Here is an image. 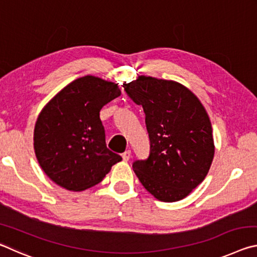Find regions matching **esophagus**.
Here are the masks:
<instances>
[{"instance_id":"esophagus-1","label":"esophagus","mask_w":257,"mask_h":257,"mask_svg":"<svg viewBox=\"0 0 257 257\" xmlns=\"http://www.w3.org/2000/svg\"><path fill=\"white\" fill-rule=\"evenodd\" d=\"M130 156H132V151H125L124 153H122V159H123V161H125V162H127V161H129V159H130Z\"/></svg>"}]
</instances>
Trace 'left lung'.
<instances>
[{
    "label": "left lung",
    "instance_id": "left-lung-1",
    "mask_svg": "<svg viewBox=\"0 0 257 257\" xmlns=\"http://www.w3.org/2000/svg\"><path fill=\"white\" fill-rule=\"evenodd\" d=\"M123 87L144 108L151 142L150 156L135 161L134 171L159 201H180L205 179L214 156L205 107L193 92L173 80L139 76Z\"/></svg>",
    "mask_w": 257,
    "mask_h": 257
}]
</instances>
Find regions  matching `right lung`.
Masks as SVG:
<instances>
[{"label": "right lung", "mask_w": 257, "mask_h": 257, "mask_svg": "<svg viewBox=\"0 0 257 257\" xmlns=\"http://www.w3.org/2000/svg\"><path fill=\"white\" fill-rule=\"evenodd\" d=\"M121 95L118 84L95 76L73 80L43 107L34 130V150L43 171L63 188H90L122 158L105 144L101 108Z\"/></svg>", "instance_id": "add662e5"}]
</instances>
